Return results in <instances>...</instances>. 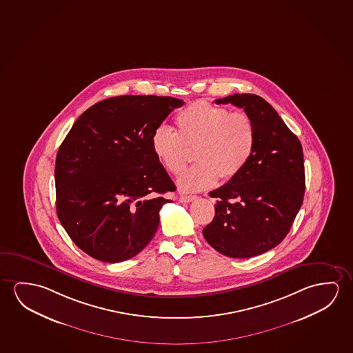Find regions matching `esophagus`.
<instances>
[{"mask_svg": "<svg viewBox=\"0 0 353 353\" xmlns=\"http://www.w3.org/2000/svg\"><path fill=\"white\" fill-rule=\"evenodd\" d=\"M196 199V196H179V201L181 203H190L192 201Z\"/></svg>", "mask_w": 353, "mask_h": 353, "instance_id": "1", "label": "esophagus"}]
</instances>
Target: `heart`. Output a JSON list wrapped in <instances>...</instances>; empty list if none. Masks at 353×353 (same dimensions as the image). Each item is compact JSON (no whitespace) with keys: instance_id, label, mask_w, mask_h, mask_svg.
I'll return each mask as SVG.
<instances>
[{"instance_id":"b5f03b06","label":"heart","mask_w":353,"mask_h":353,"mask_svg":"<svg viewBox=\"0 0 353 353\" xmlns=\"http://www.w3.org/2000/svg\"><path fill=\"white\" fill-rule=\"evenodd\" d=\"M176 133L159 127L152 137V152L171 174L185 170L188 149H196L199 163L181 174V190L194 192L228 182L239 176L254 152L255 125L250 114L231 112L206 101L190 103L179 111Z\"/></svg>"}]
</instances>
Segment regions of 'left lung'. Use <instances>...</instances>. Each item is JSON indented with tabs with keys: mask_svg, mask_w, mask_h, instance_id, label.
Returning <instances> with one entry per match:
<instances>
[{
	"mask_svg": "<svg viewBox=\"0 0 353 353\" xmlns=\"http://www.w3.org/2000/svg\"><path fill=\"white\" fill-rule=\"evenodd\" d=\"M244 109L255 125L254 152L243 171L212 190L215 216L203 234L219 253L250 258L272 250L286 237L303 203V150L299 138L272 105L254 94L217 99Z\"/></svg>",
	"mask_w": 353,
	"mask_h": 353,
	"instance_id": "left-lung-1",
	"label": "left lung"
}]
</instances>
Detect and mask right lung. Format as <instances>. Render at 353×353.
I'll return each mask as SVG.
<instances>
[{"mask_svg":"<svg viewBox=\"0 0 353 353\" xmlns=\"http://www.w3.org/2000/svg\"><path fill=\"white\" fill-rule=\"evenodd\" d=\"M183 100L155 95L105 99L83 112L54 165L56 210L88 255L119 263L147 247L176 185L152 152V137Z\"/></svg>","mask_w":353,"mask_h":353,"instance_id":"right-lung-1","label":"right lung"}]
</instances>
